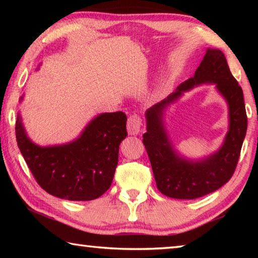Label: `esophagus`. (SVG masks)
Returning <instances> with one entry per match:
<instances>
[{"instance_id": "esophagus-1", "label": "esophagus", "mask_w": 258, "mask_h": 258, "mask_svg": "<svg viewBox=\"0 0 258 258\" xmlns=\"http://www.w3.org/2000/svg\"><path fill=\"white\" fill-rule=\"evenodd\" d=\"M142 126V120L138 113L131 115L127 119V132L131 135H137L140 133Z\"/></svg>"}]
</instances>
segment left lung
Segmentation results:
<instances>
[{
  "label": "left lung",
  "instance_id": "obj_1",
  "mask_svg": "<svg viewBox=\"0 0 258 258\" xmlns=\"http://www.w3.org/2000/svg\"><path fill=\"white\" fill-rule=\"evenodd\" d=\"M214 82L229 104V131L215 154L202 161L180 157L169 142L162 116L164 109L192 87ZM147 132L143 145L149 156L156 184L161 194L175 199H196L220 189L237 167L247 132V113L241 86L232 76L223 52L208 49L195 76L183 82L176 91L146 112Z\"/></svg>",
  "mask_w": 258,
  "mask_h": 258
}]
</instances>
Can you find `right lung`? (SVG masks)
<instances>
[{
	"instance_id": "1",
	"label": "right lung",
	"mask_w": 258,
	"mask_h": 258,
	"mask_svg": "<svg viewBox=\"0 0 258 258\" xmlns=\"http://www.w3.org/2000/svg\"><path fill=\"white\" fill-rule=\"evenodd\" d=\"M126 120L123 111L100 113L73 142L41 147L30 141L18 113L16 138L42 189L61 199L87 202L99 198L111 185L119 145L127 135Z\"/></svg>"
}]
</instances>
